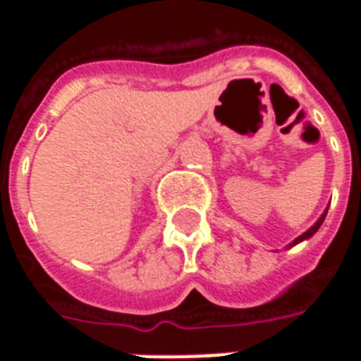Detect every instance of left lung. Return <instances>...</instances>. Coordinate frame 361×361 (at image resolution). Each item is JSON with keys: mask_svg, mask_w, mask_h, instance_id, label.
I'll return each instance as SVG.
<instances>
[{"mask_svg": "<svg viewBox=\"0 0 361 361\" xmlns=\"http://www.w3.org/2000/svg\"><path fill=\"white\" fill-rule=\"evenodd\" d=\"M326 211H329V209H325V212H323V214L319 216L317 222H315V224H313V226H311L310 230H305V232H303L302 235H298V238H295L294 242L290 243L288 247H294V245H298V243H302V242H305V240H310L311 235L315 234V232H317L319 228H321V224H323V220H325V216H326Z\"/></svg>", "mask_w": 361, "mask_h": 361, "instance_id": "obj_1", "label": "left lung"}]
</instances>
